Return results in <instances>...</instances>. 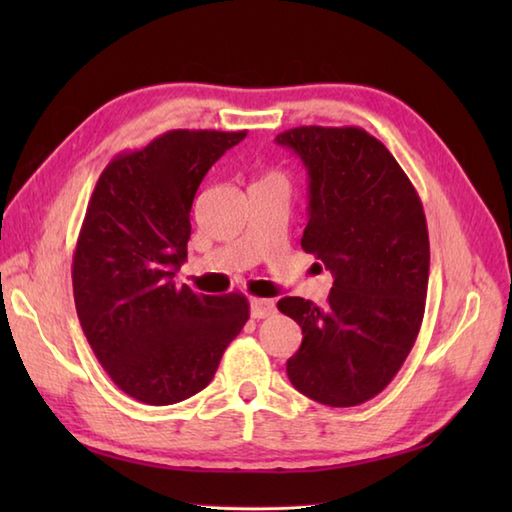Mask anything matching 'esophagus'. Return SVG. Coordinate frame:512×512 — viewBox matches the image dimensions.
<instances>
[{"label": "esophagus", "instance_id": "obj_1", "mask_svg": "<svg viewBox=\"0 0 512 512\" xmlns=\"http://www.w3.org/2000/svg\"><path fill=\"white\" fill-rule=\"evenodd\" d=\"M275 312V301L273 299H250V317L253 319H266Z\"/></svg>", "mask_w": 512, "mask_h": 512}]
</instances>
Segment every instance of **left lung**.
Wrapping results in <instances>:
<instances>
[{
    "label": "left lung",
    "mask_w": 512,
    "mask_h": 512,
    "mask_svg": "<svg viewBox=\"0 0 512 512\" xmlns=\"http://www.w3.org/2000/svg\"><path fill=\"white\" fill-rule=\"evenodd\" d=\"M310 178L301 248L334 277L323 308L284 297L301 325L290 383L328 407L378 396L418 339L429 286V231L418 191L389 149L361 127L303 125L279 134Z\"/></svg>",
    "instance_id": "1"
}]
</instances>
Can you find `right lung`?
<instances>
[{"label": "right lung", "mask_w": 512, "mask_h": 512, "mask_svg": "<svg viewBox=\"0 0 512 512\" xmlns=\"http://www.w3.org/2000/svg\"><path fill=\"white\" fill-rule=\"evenodd\" d=\"M242 132L171 129L123 151L101 173L72 257L85 339L116 387L145 405H173L211 383L248 321V299L176 284L187 259L202 178Z\"/></svg>", "instance_id": "right-lung-1"}]
</instances>
